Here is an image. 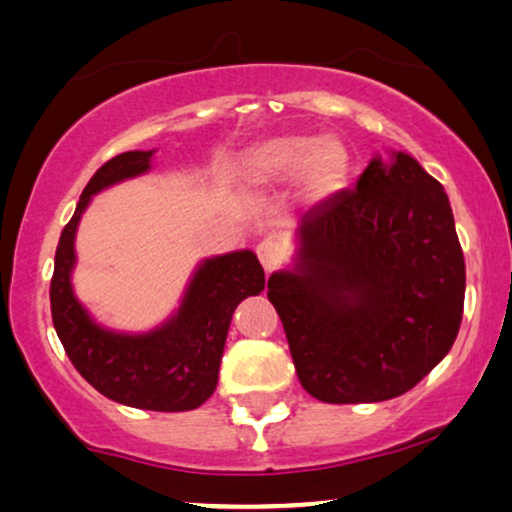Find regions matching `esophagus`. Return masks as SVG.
I'll list each match as a JSON object with an SVG mask.
<instances>
[{
  "label": "esophagus",
  "instance_id": "34e87169",
  "mask_svg": "<svg viewBox=\"0 0 512 512\" xmlns=\"http://www.w3.org/2000/svg\"><path fill=\"white\" fill-rule=\"evenodd\" d=\"M256 254H258V261H261L265 272H272L277 268L279 258H282V247H279V242L272 240V237H265V240L258 242Z\"/></svg>",
  "mask_w": 512,
  "mask_h": 512
}]
</instances>
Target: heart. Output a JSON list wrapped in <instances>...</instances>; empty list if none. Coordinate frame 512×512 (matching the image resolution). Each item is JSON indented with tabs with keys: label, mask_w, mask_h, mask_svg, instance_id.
Here are the masks:
<instances>
[{
	"label": "heart",
	"mask_w": 512,
	"mask_h": 512,
	"mask_svg": "<svg viewBox=\"0 0 512 512\" xmlns=\"http://www.w3.org/2000/svg\"><path fill=\"white\" fill-rule=\"evenodd\" d=\"M349 172V153L338 139L279 135L249 146L237 160V179L249 188L286 184L305 174V193L324 200L340 191Z\"/></svg>",
	"instance_id": "obj_1"
}]
</instances>
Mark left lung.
Masks as SVG:
<instances>
[{
  "mask_svg": "<svg viewBox=\"0 0 512 512\" xmlns=\"http://www.w3.org/2000/svg\"><path fill=\"white\" fill-rule=\"evenodd\" d=\"M298 265L268 279L298 380L324 403L410 391L450 352L466 265L450 200L408 153L305 214Z\"/></svg>",
  "mask_w": 512,
  "mask_h": 512,
  "instance_id": "1",
  "label": "left lung"
}]
</instances>
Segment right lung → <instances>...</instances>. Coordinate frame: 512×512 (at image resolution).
<instances>
[{
  "label": "right lung",
  "mask_w": 512,
  "mask_h": 512,
  "mask_svg": "<svg viewBox=\"0 0 512 512\" xmlns=\"http://www.w3.org/2000/svg\"><path fill=\"white\" fill-rule=\"evenodd\" d=\"M153 151H125L107 160L83 188L76 212L62 228L51 277V314L69 361L111 401L130 408L193 410L214 394L230 319L247 296L265 289L251 251L207 258L188 286L177 317L146 335L104 331L74 298V235L90 195L149 170Z\"/></svg>",
  "instance_id": "obj_1"
}]
</instances>
